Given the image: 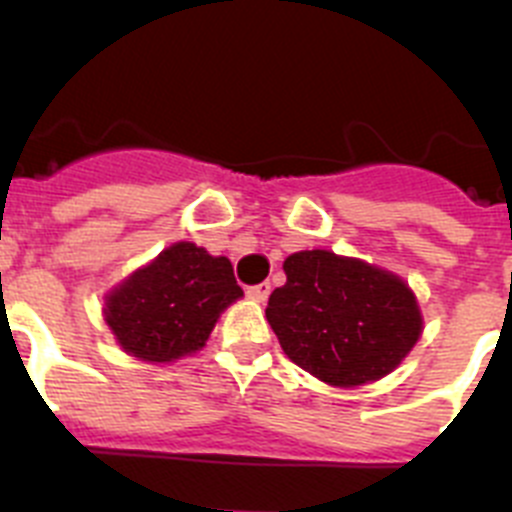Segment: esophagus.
Instances as JSON below:
<instances>
[{
	"instance_id": "1",
	"label": "esophagus",
	"mask_w": 512,
	"mask_h": 512,
	"mask_svg": "<svg viewBox=\"0 0 512 512\" xmlns=\"http://www.w3.org/2000/svg\"><path fill=\"white\" fill-rule=\"evenodd\" d=\"M269 292H271L269 282H261V284H256V287H248V297H251L253 302H266Z\"/></svg>"
}]
</instances>
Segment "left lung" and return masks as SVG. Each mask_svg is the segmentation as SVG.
Instances as JSON below:
<instances>
[{
    "instance_id": "obj_1",
    "label": "left lung",
    "mask_w": 512,
    "mask_h": 512,
    "mask_svg": "<svg viewBox=\"0 0 512 512\" xmlns=\"http://www.w3.org/2000/svg\"><path fill=\"white\" fill-rule=\"evenodd\" d=\"M284 274L266 320L284 354L330 387L387 377L423 333L418 297L392 271L312 248L287 256Z\"/></svg>"
}]
</instances>
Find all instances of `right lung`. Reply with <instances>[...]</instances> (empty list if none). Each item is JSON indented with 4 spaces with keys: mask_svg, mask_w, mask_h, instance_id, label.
Wrapping results in <instances>:
<instances>
[{
    "mask_svg": "<svg viewBox=\"0 0 512 512\" xmlns=\"http://www.w3.org/2000/svg\"><path fill=\"white\" fill-rule=\"evenodd\" d=\"M241 297L225 256L179 241L112 287L102 312L125 354L169 364L197 354L217 318Z\"/></svg>",
    "mask_w": 512,
    "mask_h": 512,
    "instance_id": "1",
    "label": "right lung"
}]
</instances>
